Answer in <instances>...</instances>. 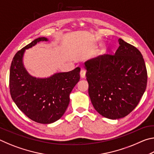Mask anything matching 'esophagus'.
I'll return each instance as SVG.
<instances>
[{
  "instance_id": "obj_1",
  "label": "esophagus",
  "mask_w": 154,
  "mask_h": 154,
  "mask_svg": "<svg viewBox=\"0 0 154 154\" xmlns=\"http://www.w3.org/2000/svg\"><path fill=\"white\" fill-rule=\"evenodd\" d=\"M85 74H86V71L85 69H82L80 71V76L81 77L84 78L85 77Z\"/></svg>"
}]
</instances>
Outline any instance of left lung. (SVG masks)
Segmentation results:
<instances>
[{
	"label": "left lung",
	"instance_id": "obj_1",
	"mask_svg": "<svg viewBox=\"0 0 154 154\" xmlns=\"http://www.w3.org/2000/svg\"><path fill=\"white\" fill-rule=\"evenodd\" d=\"M113 55L84 62L88 93L96 111L105 118H124L137 106L147 86V70L140 52L119 38Z\"/></svg>",
	"mask_w": 154,
	"mask_h": 154
}]
</instances>
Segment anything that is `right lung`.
Segmentation results:
<instances>
[{"mask_svg": "<svg viewBox=\"0 0 154 154\" xmlns=\"http://www.w3.org/2000/svg\"><path fill=\"white\" fill-rule=\"evenodd\" d=\"M44 41L49 39L38 37L17 52L10 68L9 88L13 100L28 118L48 124L58 120L66 111L70 94L80 79V68L48 77L31 75L24 66V53Z\"/></svg>", "mask_w": 154, "mask_h": 154, "instance_id": "right-lung-1", "label": "right lung"}]
</instances>
